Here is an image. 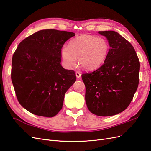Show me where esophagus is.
Returning a JSON list of instances; mask_svg holds the SVG:
<instances>
[{
    "label": "esophagus",
    "instance_id": "obj_1",
    "mask_svg": "<svg viewBox=\"0 0 151 151\" xmlns=\"http://www.w3.org/2000/svg\"><path fill=\"white\" fill-rule=\"evenodd\" d=\"M76 77H77L78 79L80 78L81 76V74L80 72H76Z\"/></svg>",
    "mask_w": 151,
    "mask_h": 151
}]
</instances>
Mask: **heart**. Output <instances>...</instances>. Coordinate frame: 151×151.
Returning a JSON list of instances; mask_svg holds the SVG:
<instances>
[{"label":"heart","mask_w":151,"mask_h":151,"mask_svg":"<svg viewBox=\"0 0 151 151\" xmlns=\"http://www.w3.org/2000/svg\"><path fill=\"white\" fill-rule=\"evenodd\" d=\"M109 50V43L105 38L83 35L72 39L68 47L62 48L61 57L68 68L76 65V58H78L79 65L84 69L94 70L104 62Z\"/></svg>","instance_id":"heart-1"}]
</instances>
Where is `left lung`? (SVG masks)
Masks as SVG:
<instances>
[{"mask_svg":"<svg viewBox=\"0 0 151 151\" xmlns=\"http://www.w3.org/2000/svg\"><path fill=\"white\" fill-rule=\"evenodd\" d=\"M108 41L104 64L82 74L89 110L100 116L115 115L129 106L138 88L140 62L130 42L114 31H98Z\"/></svg>","mask_w":151,"mask_h":151,"instance_id":"8db88e82","label":"left lung"}]
</instances>
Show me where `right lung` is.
<instances>
[{
	"label": "right lung",
	"instance_id": "right-lung-1",
	"mask_svg": "<svg viewBox=\"0 0 151 151\" xmlns=\"http://www.w3.org/2000/svg\"><path fill=\"white\" fill-rule=\"evenodd\" d=\"M72 32L43 29L19 44L12 58L11 79L18 101L36 115L53 117L76 81L74 70L61 65V50Z\"/></svg>",
	"mask_w": 151,
	"mask_h": 151
}]
</instances>
